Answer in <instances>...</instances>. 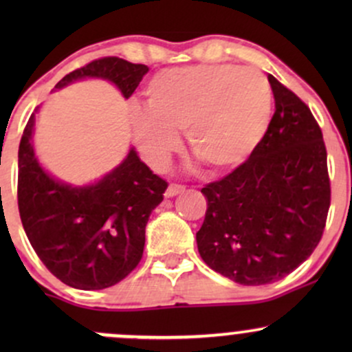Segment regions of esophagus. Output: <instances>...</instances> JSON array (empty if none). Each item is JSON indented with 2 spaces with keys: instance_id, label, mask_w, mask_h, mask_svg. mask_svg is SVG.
Here are the masks:
<instances>
[{
  "instance_id": "esophagus-1",
  "label": "esophagus",
  "mask_w": 352,
  "mask_h": 352,
  "mask_svg": "<svg viewBox=\"0 0 352 352\" xmlns=\"http://www.w3.org/2000/svg\"><path fill=\"white\" fill-rule=\"evenodd\" d=\"M185 192V185H179V184H170L168 185L167 192H165V197H175L179 193Z\"/></svg>"
}]
</instances>
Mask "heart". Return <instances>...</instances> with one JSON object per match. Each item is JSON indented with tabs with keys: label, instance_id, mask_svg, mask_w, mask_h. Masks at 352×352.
<instances>
[{
	"label": "heart",
	"instance_id": "b5f03b06",
	"mask_svg": "<svg viewBox=\"0 0 352 352\" xmlns=\"http://www.w3.org/2000/svg\"><path fill=\"white\" fill-rule=\"evenodd\" d=\"M145 107L131 114L134 142L147 164L164 170L187 135L190 151L215 173L243 165L263 139L272 87L256 69L199 64L157 72L145 87Z\"/></svg>",
	"mask_w": 352,
	"mask_h": 352
}]
</instances>
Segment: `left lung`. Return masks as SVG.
Instances as JSON below:
<instances>
[{
    "label": "left lung",
    "instance_id": "left-lung-1",
    "mask_svg": "<svg viewBox=\"0 0 352 352\" xmlns=\"http://www.w3.org/2000/svg\"><path fill=\"white\" fill-rule=\"evenodd\" d=\"M274 114L243 165L207 184L201 260L245 286L274 283L311 256L331 205L328 153L302 100L268 76Z\"/></svg>",
    "mask_w": 352,
    "mask_h": 352
}]
</instances>
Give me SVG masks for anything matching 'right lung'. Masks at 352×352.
Segmentation results:
<instances>
[{"label": "right lung", "instance_id": "obj_1", "mask_svg": "<svg viewBox=\"0 0 352 352\" xmlns=\"http://www.w3.org/2000/svg\"><path fill=\"white\" fill-rule=\"evenodd\" d=\"M147 71L145 64L107 56L66 74L56 89L82 78H102L129 99ZM33 127L34 114L24 127L18 152V208L28 240L64 285L78 289L117 285L139 265L145 225L168 184L140 162L134 148L98 184H63L38 164Z\"/></svg>", "mask_w": 352, "mask_h": 352}]
</instances>
